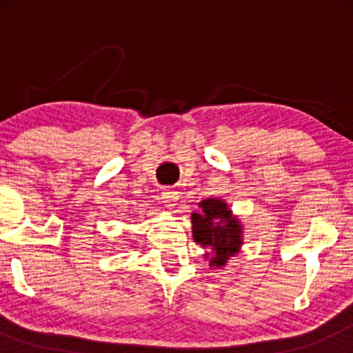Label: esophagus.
<instances>
[{
  "mask_svg": "<svg viewBox=\"0 0 353 353\" xmlns=\"http://www.w3.org/2000/svg\"><path fill=\"white\" fill-rule=\"evenodd\" d=\"M178 191L176 190H172V188H167V190L162 191V201L163 204H165L167 209H173L175 204L178 202Z\"/></svg>",
  "mask_w": 353,
  "mask_h": 353,
  "instance_id": "1",
  "label": "esophagus"
}]
</instances>
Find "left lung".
<instances>
[{
    "instance_id": "8db88e82",
    "label": "left lung",
    "mask_w": 353,
    "mask_h": 353,
    "mask_svg": "<svg viewBox=\"0 0 353 353\" xmlns=\"http://www.w3.org/2000/svg\"><path fill=\"white\" fill-rule=\"evenodd\" d=\"M199 212L191 214L192 238L210 257V267H225L230 257L239 252L243 244V226L221 199L199 202Z\"/></svg>"
}]
</instances>
